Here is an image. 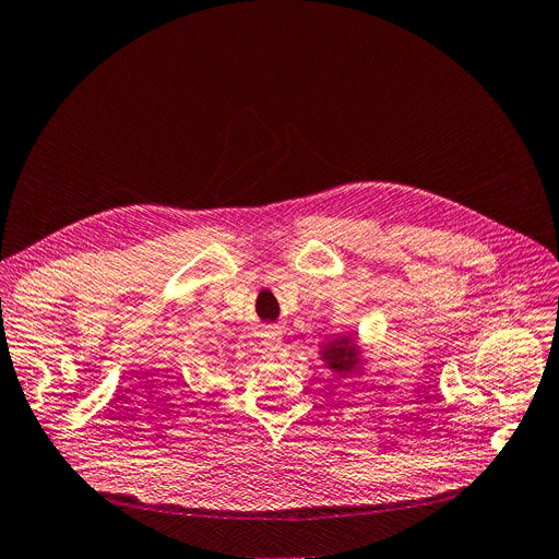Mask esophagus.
Instances as JSON below:
<instances>
[{"label":"esophagus","instance_id":"obj_1","mask_svg":"<svg viewBox=\"0 0 559 559\" xmlns=\"http://www.w3.org/2000/svg\"><path fill=\"white\" fill-rule=\"evenodd\" d=\"M280 330L275 325H265L261 330V343L265 345V350H280Z\"/></svg>","mask_w":559,"mask_h":559}]
</instances>
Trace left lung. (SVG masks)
<instances>
[{"mask_svg":"<svg viewBox=\"0 0 559 559\" xmlns=\"http://www.w3.org/2000/svg\"><path fill=\"white\" fill-rule=\"evenodd\" d=\"M325 366L338 376H359L361 373V353L355 336H336L328 343H323V348L318 350Z\"/></svg>","mask_w":559,"mask_h":559,"instance_id":"8db88e82","label":"left lung"}]
</instances>
